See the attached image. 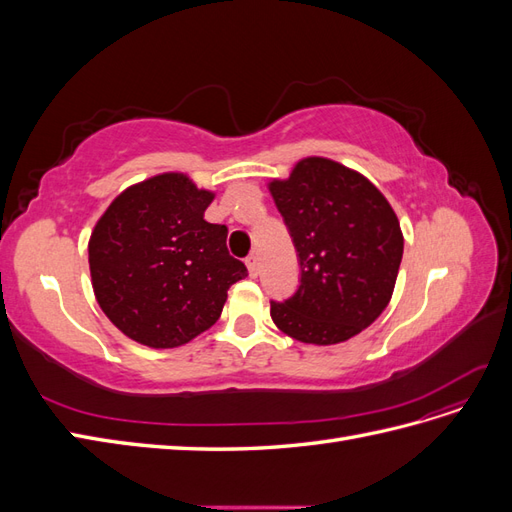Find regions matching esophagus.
Returning <instances> with one entry per match:
<instances>
[{
    "label": "esophagus",
    "mask_w": 512,
    "mask_h": 512,
    "mask_svg": "<svg viewBox=\"0 0 512 512\" xmlns=\"http://www.w3.org/2000/svg\"><path fill=\"white\" fill-rule=\"evenodd\" d=\"M245 265H247V271H250V277H256L260 273V267H258V256L252 254L245 258Z\"/></svg>",
    "instance_id": "obj_1"
}]
</instances>
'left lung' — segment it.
Instances as JSON below:
<instances>
[{
	"label": "left lung",
	"instance_id": "left-lung-1",
	"mask_svg": "<svg viewBox=\"0 0 512 512\" xmlns=\"http://www.w3.org/2000/svg\"><path fill=\"white\" fill-rule=\"evenodd\" d=\"M269 190L299 260V286L271 301L273 322L303 344L346 342L391 301L404 256L395 211L363 175L324 158Z\"/></svg>",
	"mask_w": 512,
	"mask_h": 512
}]
</instances>
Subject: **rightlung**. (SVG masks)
Here are the masks:
<instances>
[{
  "instance_id": "right-lung-1",
  "label": "right lung",
  "mask_w": 512,
  "mask_h": 512,
  "mask_svg": "<svg viewBox=\"0 0 512 512\" xmlns=\"http://www.w3.org/2000/svg\"><path fill=\"white\" fill-rule=\"evenodd\" d=\"M213 200L183 175L119 194L89 241L96 299L138 344L175 348L218 322L228 288L247 269L226 247L228 228L203 215Z\"/></svg>"
}]
</instances>
